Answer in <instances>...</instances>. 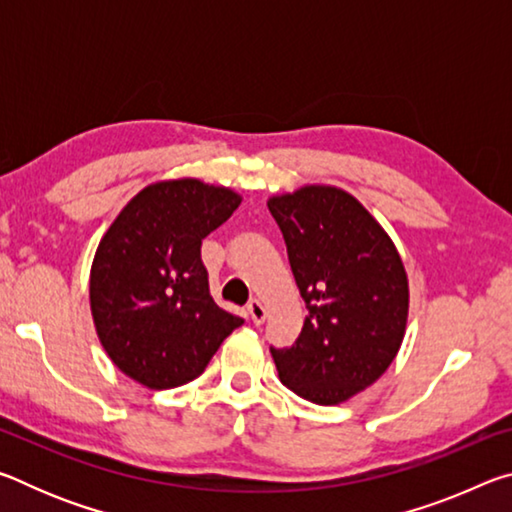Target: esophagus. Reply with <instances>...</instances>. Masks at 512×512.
Here are the masks:
<instances>
[{
  "label": "esophagus",
  "instance_id": "34e87169",
  "mask_svg": "<svg viewBox=\"0 0 512 512\" xmlns=\"http://www.w3.org/2000/svg\"><path fill=\"white\" fill-rule=\"evenodd\" d=\"M248 314H250V318H253L255 325H262L264 320H266V307H264V302H262V300H250Z\"/></svg>",
  "mask_w": 512,
  "mask_h": 512
}]
</instances>
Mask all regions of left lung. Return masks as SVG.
Instances as JSON below:
<instances>
[{
	"label": "left lung",
	"instance_id": "left-lung-1",
	"mask_svg": "<svg viewBox=\"0 0 512 512\" xmlns=\"http://www.w3.org/2000/svg\"><path fill=\"white\" fill-rule=\"evenodd\" d=\"M305 300L291 348H271L284 386L305 400L348 402L384 375L409 318V277L379 221L341 187L302 185L268 198Z\"/></svg>",
	"mask_w": 512,
	"mask_h": 512
}]
</instances>
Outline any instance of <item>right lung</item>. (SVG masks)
Returning <instances> with one entry per match:
<instances>
[{"instance_id": "add662e5", "label": "right lung", "mask_w": 512, "mask_h": 512, "mask_svg": "<svg viewBox=\"0 0 512 512\" xmlns=\"http://www.w3.org/2000/svg\"><path fill=\"white\" fill-rule=\"evenodd\" d=\"M241 203L235 189L198 178L137 192L101 237L90 268V309L110 361L151 391L196 379L244 323L210 296L201 244Z\"/></svg>"}]
</instances>
